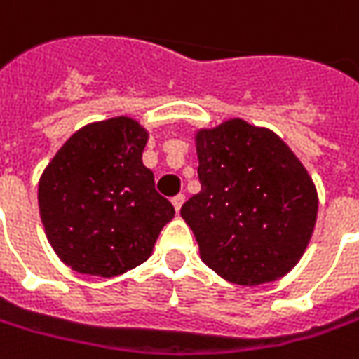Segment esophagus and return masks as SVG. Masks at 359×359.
Returning a JSON list of instances; mask_svg holds the SVG:
<instances>
[{"mask_svg":"<svg viewBox=\"0 0 359 359\" xmlns=\"http://www.w3.org/2000/svg\"><path fill=\"white\" fill-rule=\"evenodd\" d=\"M182 203H184V194H177V196L172 198V206H175V210H177V212L180 210Z\"/></svg>","mask_w":359,"mask_h":359,"instance_id":"1","label":"esophagus"}]
</instances>
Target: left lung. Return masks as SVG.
<instances>
[{
  "label": "left lung",
  "mask_w": 359,
  "mask_h": 359,
  "mask_svg": "<svg viewBox=\"0 0 359 359\" xmlns=\"http://www.w3.org/2000/svg\"><path fill=\"white\" fill-rule=\"evenodd\" d=\"M201 192L180 208L218 276L258 286L284 276L308 246L318 196L274 133L232 118L196 135Z\"/></svg>",
  "instance_id": "obj_1"
}]
</instances>
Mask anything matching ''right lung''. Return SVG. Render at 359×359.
Listing matches in <instances>:
<instances>
[{
    "instance_id": "obj_1",
    "label": "right lung",
    "mask_w": 359,
    "mask_h": 359,
    "mask_svg": "<svg viewBox=\"0 0 359 359\" xmlns=\"http://www.w3.org/2000/svg\"><path fill=\"white\" fill-rule=\"evenodd\" d=\"M147 133L117 117L77 130L39 180V212L57 256L75 272L111 278L142 264L175 206L142 165Z\"/></svg>"
}]
</instances>
